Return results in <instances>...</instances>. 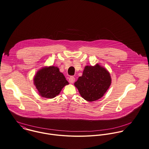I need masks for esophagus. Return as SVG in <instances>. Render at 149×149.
I'll list each match as a JSON object with an SVG mask.
<instances>
[{
	"label": "esophagus",
	"mask_w": 149,
	"mask_h": 149,
	"mask_svg": "<svg viewBox=\"0 0 149 149\" xmlns=\"http://www.w3.org/2000/svg\"><path fill=\"white\" fill-rule=\"evenodd\" d=\"M68 81H69V82L70 83H73L75 81V78L73 76H71L69 78V80Z\"/></svg>",
	"instance_id": "34e87169"
}]
</instances>
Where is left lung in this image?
Segmentation results:
<instances>
[{"label":"left lung","instance_id":"left-lung-1","mask_svg":"<svg viewBox=\"0 0 149 149\" xmlns=\"http://www.w3.org/2000/svg\"><path fill=\"white\" fill-rule=\"evenodd\" d=\"M111 83L109 72L97 64L94 66H86L82 75L74 83L83 99L88 102L102 98Z\"/></svg>","mask_w":149,"mask_h":149}]
</instances>
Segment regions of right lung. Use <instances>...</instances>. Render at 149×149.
Instances as JSON below:
<instances>
[{"instance_id": "1", "label": "right lung", "mask_w": 149, "mask_h": 149, "mask_svg": "<svg viewBox=\"0 0 149 149\" xmlns=\"http://www.w3.org/2000/svg\"><path fill=\"white\" fill-rule=\"evenodd\" d=\"M33 84L40 96L53 98L59 94L68 82L58 67L51 66L43 67L36 72L33 78Z\"/></svg>"}]
</instances>
